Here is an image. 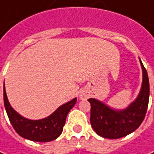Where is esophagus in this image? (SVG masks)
<instances>
[{"mask_svg": "<svg viewBox=\"0 0 154 154\" xmlns=\"http://www.w3.org/2000/svg\"><path fill=\"white\" fill-rule=\"evenodd\" d=\"M79 98L80 99H86V98H88V93H87L86 90H81L80 91V94H79Z\"/></svg>", "mask_w": 154, "mask_h": 154, "instance_id": "34e87169", "label": "esophagus"}]
</instances>
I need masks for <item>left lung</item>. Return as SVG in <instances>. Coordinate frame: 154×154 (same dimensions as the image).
Wrapping results in <instances>:
<instances>
[{
    "mask_svg": "<svg viewBox=\"0 0 154 154\" xmlns=\"http://www.w3.org/2000/svg\"><path fill=\"white\" fill-rule=\"evenodd\" d=\"M142 70V83L136 98L124 109H114L96 98L91 103V125L103 138L118 139L136 130L145 118L149 100V80L146 70L139 58Z\"/></svg>",
    "mask_w": 154,
    "mask_h": 154,
    "instance_id": "obj_1",
    "label": "left lung"
}]
</instances>
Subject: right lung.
Masks as SVG:
<instances>
[{"instance_id": "add662e5", "label": "right lung", "mask_w": 154, "mask_h": 154, "mask_svg": "<svg viewBox=\"0 0 154 154\" xmlns=\"http://www.w3.org/2000/svg\"><path fill=\"white\" fill-rule=\"evenodd\" d=\"M3 97L4 106L8 116L9 121L15 131L25 139L38 142H48L60 136L63 126L65 125L67 115L77 101V98H73L59 106L47 117L32 120L22 116L11 106L7 96L5 83L3 86Z\"/></svg>"}]
</instances>
